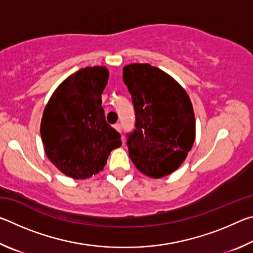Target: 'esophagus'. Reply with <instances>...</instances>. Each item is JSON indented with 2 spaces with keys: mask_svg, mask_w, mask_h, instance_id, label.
Instances as JSON below:
<instances>
[{
  "mask_svg": "<svg viewBox=\"0 0 253 253\" xmlns=\"http://www.w3.org/2000/svg\"><path fill=\"white\" fill-rule=\"evenodd\" d=\"M114 128H115V129H116L117 131H119V132L122 131V125H121V124H115Z\"/></svg>",
  "mask_w": 253,
  "mask_h": 253,
  "instance_id": "1",
  "label": "esophagus"
}]
</instances>
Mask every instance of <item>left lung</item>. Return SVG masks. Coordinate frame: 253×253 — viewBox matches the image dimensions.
Returning a JSON list of instances; mask_svg holds the SVG:
<instances>
[{
	"instance_id": "8db88e82",
	"label": "left lung",
	"mask_w": 253,
	"mask_h": 253,
	"mask_svg": "<svg viewBox=\"0 0 253 253\" xmlns=\"http://www.w3.org/2000/svg\"><path fill=\"white\" fill-rule=\"evenodd\" d=\"M131 95L135 129L127 135L130 160L147 176L160 178L181 166L195 139L193 106L172 77L148 63L123 69Z\"/></svg>"
}]
</instances>
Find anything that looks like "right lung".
Wrapping results in <instances>:
<instances>
[{
  "label": "right lung",
  "mask_w": 253,
  "mask_h": 253,
  "mask_svg": "<svg viewBox=\"0 0 253 253\" xmlns=\"http://www.w3.org/2000/svg\"><path fill=\"white\" fill-rule=\"evenodd\" d=\"M109 78L105 67H87L55 89L41 121V137L49 160L63 174L89 178L104 169L121 134L107 124L101 93Z\"/></svg>",
  "instance_id": "obj_1"
}]
</instances>
